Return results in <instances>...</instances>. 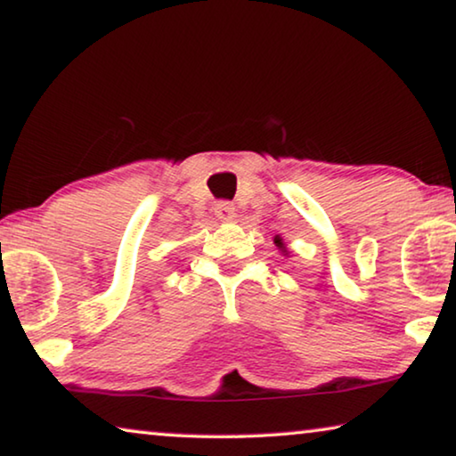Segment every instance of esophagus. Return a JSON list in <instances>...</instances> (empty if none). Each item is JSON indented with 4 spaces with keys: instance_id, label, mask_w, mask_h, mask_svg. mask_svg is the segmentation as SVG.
<instances>
[{
    "instance_id": "obj_1",
    "label": "esophagus",
    "mask_w": 456,
    "mask_h": 456,
    "mask_svg": "<svg viewBox=\"0 0 456 456\" xmlns=\"http://www.w3.org/2000/svg\"><path fill=\"white\" fill-rule=\"evenodd\" d=\"M215 215L219 221H233L235 207L231 202H219V205H215Z\"/></svg>"
}]
</instances>
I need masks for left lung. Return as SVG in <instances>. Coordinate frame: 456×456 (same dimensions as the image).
I'll use <instances>...</instances> for the list:
<instances>
[{
	"label": "left lung",
	"mask_w": 456,
	"mask_h": 456,
	"mask_svg": "<svg viewBox=\"0 0 456 456\" xmlns=\"http://www.w3.org/2000/svg\"><path fill=\"white\" fill-rule=\"evenodd\" d=\"M276 243H281V240H278V241H276Z\"/></svg>",
	"instance_id": "1"
}]
</instances>
